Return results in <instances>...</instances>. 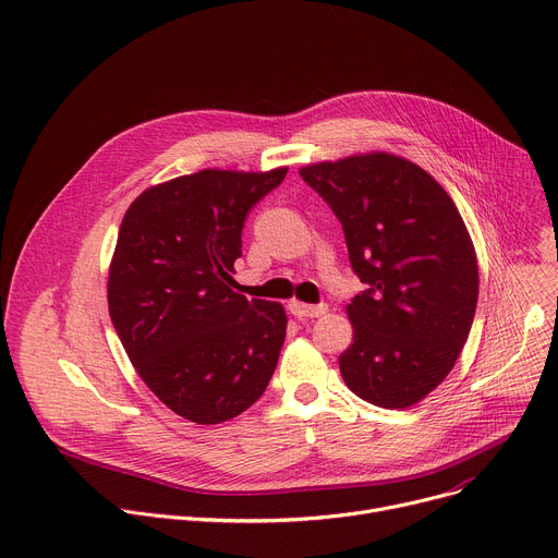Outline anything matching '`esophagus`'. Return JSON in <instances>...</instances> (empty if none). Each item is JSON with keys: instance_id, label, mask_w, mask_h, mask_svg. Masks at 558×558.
Masks as SVG:
<instances>
[{"instance_id": "34e87169", "label": "esophagus", "mask_w": 558, "mask_h": 558, "mask_svg": "<svg viewBox=\"0 0 558 558\" xmlns=\"http://www.w3.org/2000/svg\"><path fill=\"white\" fill-rule=\"evenodd\" d=\"M289 312L295 318H318L323 314H327V305H305V302H289Z\"/></svg>"}]
</instances>
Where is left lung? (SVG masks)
I'll return each mask as SVG.
<instances>
[{"instance_id": "obj_1", "label": "left lung", "mask_w": 558, "mask_h": 558, "mask_svg": "<svg viewBox=\"0 0 558 558\" xmlns=\"http://www.w3.org/2000/svg\"><path fill=\"white\" fill-rule=\"evenodd\" d=\"M342 225L353 274V342L340 374L363 400L404 410L451 372L470 336L478 265L447 191L418 165L376 150L300 169Z\"/></svg>"}]
</instances>
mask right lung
Returning a JSON list of instances; mask_svg holds the SVG:
<instances>
[{
	"mask_svg": "<svg viewBox=\"0 0 558 558\" xmlns=\"http://www.w3.org/2000/svg\"><path fill=\"white\" fill-rule=\"evenodd\" d=\"M287 167L205 169L142 191L109 269V314L140 378L171 412L218 425L256 402L287 333L280 302L231 287L251 207Z\"/></svg>",
	"mask_w": 558,
	"mask_h": 558,
	"instance_id": "1",
	"label": "right lung"
}]
</instances>
